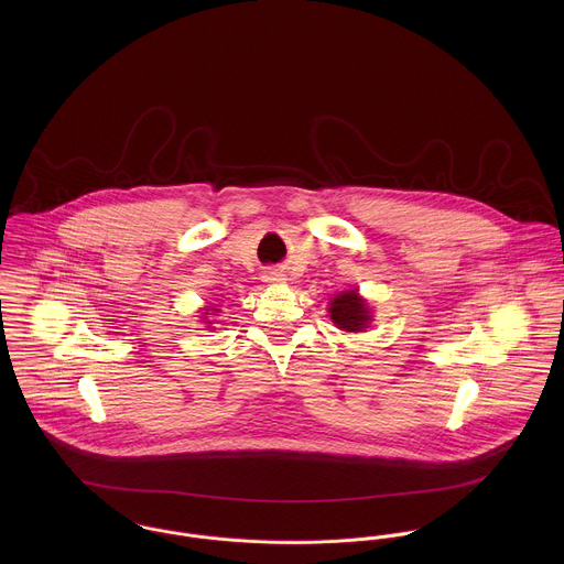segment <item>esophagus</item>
<instances>
[{
	"label": "esophagus",
	"instance_id": "esophagus-1",
	"mask_svg": "<svg viewBox=\"0 0 564 564\" xmlns=\"http://www.w3.org/2000/svg\"><path fill=\"white\" fill-rule=\"evenodd\" d=\"M286 278H284V273L282 271H278V269H273V271H269V273H264V282H271V284H280V282H284Z\"/></svg>",
	"mask_w": 564,
	"mask_h": 564
}]
</instances>
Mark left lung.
Returning <instances> with one entry per match:
<instances>
[{
	"label": "left lung",
	"instance_id": "left-lung-1",
	"mask_svg": "<svg viewBox=\"0 0 564 564\" xmlns=\"http://www.w3.org/2000/svg\"><path fill=\"white\" fill-rule=\"evenodd\" d=\"M327 313H329V319L334 322V325L345 332H362L371 323V311H369L367 302L356 291L338 293L329 302Z\"/></svg>",
	"mask_w": 564,
	"mask_h": 564
}]
</instances>
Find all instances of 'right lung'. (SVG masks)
Wrapping results in <instances>:
<instances>
[{"instance_id":"add662e5","label":"right lung","mask_w":564,"mask_h":564,"mask_svg":"<svg viewBox=\"0 0 564 564\" xmlns=\"http://www.w3.org/2000/svg\"><path fill=\"white\" fill-rule=\"evenodd\" d=\"M206 311H213V313H217V308H210V306H208ZM213 313H204V317H208V315H213Z\"/></svg>"}]
</instances>
